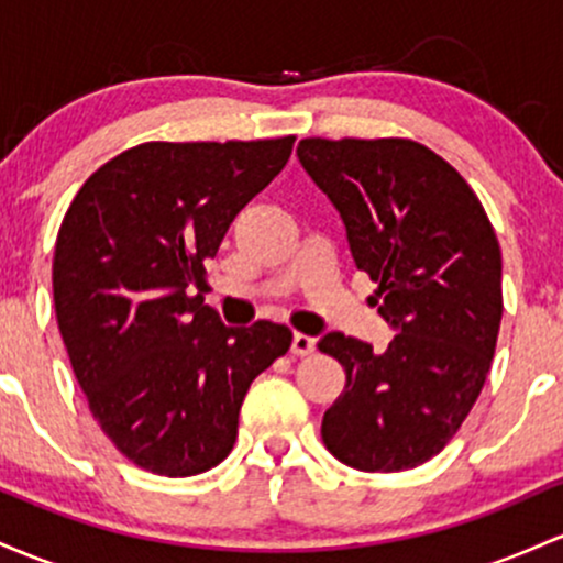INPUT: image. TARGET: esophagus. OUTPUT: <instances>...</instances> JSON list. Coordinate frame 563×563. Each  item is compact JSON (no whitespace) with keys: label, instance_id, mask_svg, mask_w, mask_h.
<instances>
[{"label":"esophagus","instance_id":"1","mask_svg":"<svg viewBox=\"0 0 563 563\" xmlns=\"http://www.w3.org/2000/svg\"><path fill=\"white\" fill-rule=\"evenodd\" d=\"M313 351H316V340L308 338V334H302V332H295V338H292L295 356H311Z\"/></svg>","mask_w":563,"mask_h":563}]
</instances>
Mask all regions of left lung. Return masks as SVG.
Listing matches in <instances>:
<instances>
[{
    "instance_id": "8db88e82",
    "label": "left lung",
    "mask_w": 563,
    "mask_h": 563,
    "mask_svg": "<svg viewBox=\"0 0 563 563\" xmlns=\"http://www.w3.org/2000/svg\"><path fill=\"white\" fill-rule=\"evenodd\" d=\"M298 159L399 332L383 353L343 332L319 340L345 369L321 439L356 471L415 468L450 444L489 375L503 319L495 229L463 175L407 137H306Z\"/></svg>"
}]
</instances>
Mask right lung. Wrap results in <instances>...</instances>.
<instances>
[{
	"label": "right lung",
	"mask_w": 563,
	"mask_h": 563,
	"mask_svg": "<svg viewBox=\"0 0 563 563\" xmlns=\"http://www.w3.org/2000/svg\"><path fill=\"white\" fill-rule=\"evenodd\" d=\"M292 143H141L92 173L63 218L58 330L92 418L145 471L223 463L252 380L292 345L289 327H225L201 298L205 261Z\"/></svg>",
	"instance_id": "add662e5"
}]
</instances>
